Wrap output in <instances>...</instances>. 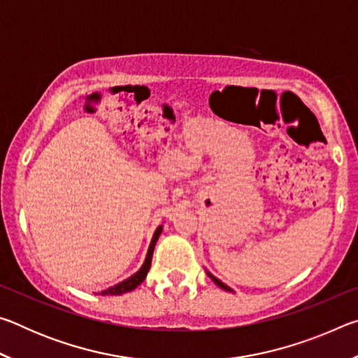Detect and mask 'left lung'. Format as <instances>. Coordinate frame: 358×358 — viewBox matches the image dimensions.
Segmentation results:
<instances>
[{
  "instance_id": "8db88e82",
  "label": "left lung",
  "mask_w": 358,
  "mask_h": 358,
  "mask_svg": "<svg viewBox=\"0 0 358 358\" xmlns=\"http://www.w3.org/2000/svg\"><path fill=\"white\" fill-rule=\"evenodd\" d=\"M205 271H207V275L211 278V281H213L215 284H216V286H220L221 289H224V290H227V292H234V289H230L229 286H227V284H224L221 280H217V278L216 276H213V275H211L210 273V271L208 270H205Z\"/></svg>"
}]
</instances>
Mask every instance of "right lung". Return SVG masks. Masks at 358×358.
Wrapping results in <instances>:
<instances>
[{
    "label": "right lung",
    "instance_id": "add662e5",
    "mask_svg": "<svg viewBox=\"0 0 358 358\" xmlns=\"http://www.w3.org/2000/svg\"><path fill=\"white\" fill-rule=\"evenodd\" d=\"M162 227H164V226H162V224H161V226H157V229L155 230L153 238H151L150 246H148V251H147V257H145L143 264H142L141 268H138V271H136L134 275L129 276L128 280L121 281L118 284H115V286H112V287L102 290V292H99L101 295H121V294L131 292V290H134L137 286H141L145 278H147L148 271H150L151 257H153V250H155V246H156L157 238H159V235L162 234Z\"/></svg>",
    "mask_w": 358,
    "mask_h": 358
}]
</instances>
